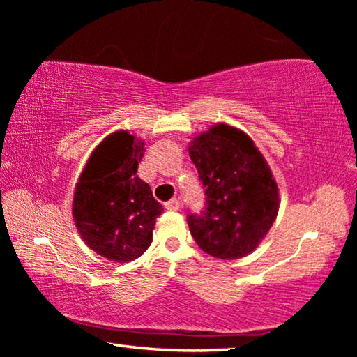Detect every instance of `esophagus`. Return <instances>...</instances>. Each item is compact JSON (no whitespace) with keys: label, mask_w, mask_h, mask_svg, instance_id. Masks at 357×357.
I'll list each match as a JSON object with an SVG mask.
<instances>
[{"label":"esophagus","mask_w":357,"mask_h":357,"mask_svg":"<svg viewBox=\"0 0 357 357\" xmlns=\"http://www.w3.org/2000/svg\"><path fill=\"white\" fill-rule=\"evenodd\" d=\"M179 208H181V203L178 198H172L170 202L165 203V209H168V211H178Z\"/></svg>","instance_id":"34e87169"}]
</instances>
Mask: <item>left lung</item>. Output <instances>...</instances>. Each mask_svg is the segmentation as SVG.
<instances>
[{
    "label": "left lung",
    "mask_w": 357,
    "mask_h": 357,
    "mask_svg": "<svg viewBox=\"0 0 357 357\" xmlns=\"http://www.w3.org/2000/svg\"><path fill=\"white\" fill-rule=\"evenodd\" d=\"M189 155L206 190V213L190 214V233L203 252L239 259L259 245L280 208L279 185L244 130L217 123L193 135Z\"/></svg>",
    "instance_id": "1"
}]
</instances>
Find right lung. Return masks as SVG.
Masks as SVG:
<instances>
[{
  "instance_id": "obj_1",
  "label": "right lung",
  "mask_w": 357,
  "mask_h": 357,
  "mask_svg": "<svg viewBox=\"0 0 357 357\" xmlns=\"http://www.w3.org/2000/svg\"><path fill=\"white\" fill-rule=\"evenodd\" d=\"M144 142L129 130L107 135L89 155L72 198V219L89 249L110 261L129 263L153 243L162 204L137 170Z\"/></svg>"
}]
</instances>
